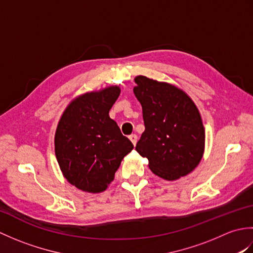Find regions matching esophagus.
<instances>
[{
	"label": "esophagus",
	"instance_id": "1",
	"mask_svg": "<svg viewBox=\"0 0 253 253\" xmlns=\"http://www.w3.org/2000/svg\"><path fill=\"white\" fill-rule=\"evenodd\" d=\"M129 139H130V141L132 142L133 146H136L137 140H138V137H137V135H135V133H132V135H130V136H129Z\"/></svg>",
	"mask_w": 253,
	"mask_h": 253
}]
</instances>
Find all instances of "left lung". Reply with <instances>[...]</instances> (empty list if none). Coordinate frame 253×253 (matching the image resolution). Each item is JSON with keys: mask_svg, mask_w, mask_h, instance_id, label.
Here are the masks:
<instances>
[{"mask_svg": "<svg viewBox=\"0 0 253 253\" xmlns=\"http://www.w3.org/2000/svg\"><path fill=\"white\" fill-rule=\"evenodd\" d=\"M133 93L142 106L146 129L137 152L165 180H176L195 169L203 157L206 131L198 107L186 92L146 76L135 78Z\"/></svg>", "mask_w": 253, "mask_h": 253, "instance_id": "8db88e82", "label": "left lung"}]
</instances>
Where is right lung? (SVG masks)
<instances>
[{"instance_id": "obj_1", "label": "right lung", "mask_w": 253, "mask_h": 253, "mask_svg": "<svg viewBox=\"0 0 253 253\" xmlns=\"http://www.w3.org/2000/svg\"><path fill=\"white\" fill-rule=\"evenodd\" d=\"M117 85L77 96L64 111L55 131L56 160L64 177L78 189L104 191L122 160L133 149L109 115Z\"/></svg>"}]
</instances>
